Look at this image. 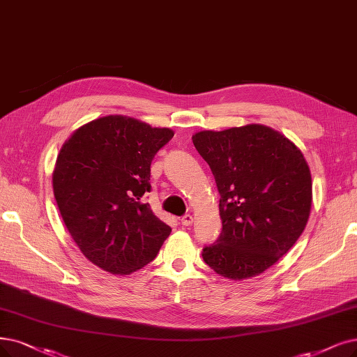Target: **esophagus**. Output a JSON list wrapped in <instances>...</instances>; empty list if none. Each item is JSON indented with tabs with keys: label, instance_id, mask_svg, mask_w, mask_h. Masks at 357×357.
<instances>
[{
	"label": "esophagus",
	"instance_id": "obj_1",
	"mask_svg": "<svg viewBox=\"0 0 357 357\" xmlns=\"http://www.w3.org/2000/svg\"><path fill=\"white\" fill-rule=\"evenodd\" d=\"M180 222H181V225H184V227H189V225L193 224V217L190 215V213H186V215H183V217L180 218Z\"/></svg>",
	"mask_w": 357,
	"mask_h": 357
}]
</instances>
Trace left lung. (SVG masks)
Instances as JSON below:
<instances>
[{"instance_id": "1", "label": "left lung", "mask_w": 357, "mask_h": 357, "mask_svg": "<svg viewBox=\"0 0 357 357\" xmlns=\"http://www.w3.org/2000/svg\"><path fill=\"white\" fill-rule=\"evenodd\" d=\"M193 145L211 167L222 231L202 252L228 280L262 274L303 233L312 206V177L302 151L264 124L202 130Z\"/></svg>"}]
</instances>
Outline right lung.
<instances>
[{
	"mask_svg": "<svg viewBox=\"0 0 357 357\" xmlns=\"http://www.w3.org/2000/svg\"><path fill=\"white\" fill-rule=\"evenodd\" d=\"M173 136L116 114L80 126L56 156L52 189L63 221L80 252L109 274L148 265L171 233L144 196L153 156Z\"/></svg>",
	"mask_w": 357,
	"mask_h": 357,
	"instance_id": "right-lung-1",
	"label": "right lung"
}]
</instances>
